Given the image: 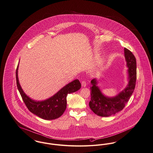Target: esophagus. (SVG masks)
Listing matches in <instances>:
<instances>
[{"mask_svg": "<svg viewBox=\"0 0 153 153\" xmlns=\"http://www.w3.org/2000/svg\"><path fill=\"white\" fill-rule=\"evenodd\" d=\"M81 85H82V87H86V85H87V84H86V82H85V81H81Z\"/></svg>", "mask_w": 153, "mask_h": 153, "instance_id": "esophagus-1", "label": "esophagus"}]
</instances>
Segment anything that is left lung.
Returning a JSON list of instances; mask_svg holds the SVG:
<instances>
[{"mask_svg":"<svg viewBox=\"0 0 153 153\" xmlns=\"http://www.w3.org/2000/svg\"><path fill=\"white\" fill-rule=\"evenodd\" d=\"M124 55L128 68L129 82L126 88L114 97H107L102 94L97 85L96 79L92 80L90 108L96 114L108 117L122 110L135 90L136 81V61L132 53L124 48Z\"/></svg>","mask_w":153,"mask_h":153,"instance_id":"8db88e82","label":"left lung"}]
</instances>
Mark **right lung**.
Here are the masks:
<instances>
[{"mask_svg":"<svg viewBox=\"0 0 153 153\" xmlns=\"http://www.w3.org/2000/svg\"><path fill=\"white\" fill-rule=\"evenodd\" d=\"M18 65L16 69V81L18 91L28 110L41 118L50 120L58 118L63 114L66 108L68 94L80 89L81 84L78 79L66 85L54 96L43 101H35L30 99L21 88L18 78Z\"/></svg>","mask_w":153,"mask_h":153,"instance_id":"1","label":"right lung"}]
</instances>
